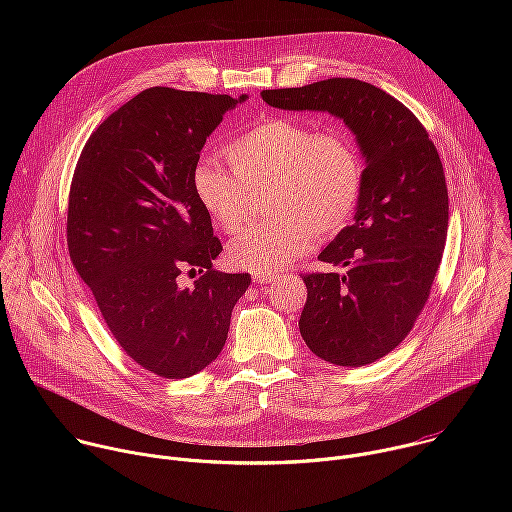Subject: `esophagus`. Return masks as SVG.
<instances>
[{
	"label": "esophagus",
	"mask_w": 512,
	"mask_h": 512,
	"mask_svg": "<svg viewBox=\"0 0 512 512\" xmlns=\"http://www.w3.org/2000/svg\"><path fill=\"white\" fill-rule=\"evenodd\" d=\"M277 277L275 275H253V281L255 283H261V285H267V283H273Z\"/></svg>",
	"instance_id": "esophagus-1"
}]
</instances>
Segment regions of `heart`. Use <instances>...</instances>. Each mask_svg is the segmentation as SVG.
<instances>
[{
    "label": "heart",
    "mask_w": 512,
    "mask_h": 512,
    "mask_svg": "<svg viewBox=\"0 0 512 512\" xmlns=\"http://www.w3.org/2000/svg\"><path fill=\"white\" fill-rule=\"evenodd\" d=\"M233 172L212 160L192 168V192L225 233H237L253 194L269 190L265 223L245 229L229 245V261L255 275H277L306 255L316 239L342 233L358 208L364 160L338 127L314 129L291 117H267L227 145Z\"/></svg>",
    "instance_id": "b5f03b06"
}]
</instances>
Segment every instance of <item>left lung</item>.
<instances>
[{"label": "left lung", "mask_w": 512, "mask_h": 512, "mask_svg": "<svg viewBox=\"0 0 512 512\" xmlns=\"http://www.w3.org/2000/svg\"><path fill=\"white\" fill-rule=\"evenodd\" d=\"M261 97L328 111L356 135L367 168L354 223L318 255L346 271L304 275L300 332L322 360L364 367L401 344L429 298L448 237L442 160L419 119L371 83L328 79Z\"/></svg>", "instance_id": "8db88e82"}]
</instances>
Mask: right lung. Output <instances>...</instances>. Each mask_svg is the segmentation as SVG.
I'll list each match as a JSON object with an SVG mask.
<instances>
[{
  "instance_id": "add662e5",
  "label": "right lung",
  "mask_w": 512,
  "mask_h": 512,
  "mask_svg": "<svg viewBox=\"0 0 512 512\" xmlns=\"http://www.w3.org/2000/svg\"><path fill=\"white\" fill-rule=\"evenodd\" d=\"M247 95L152 87L89 137L68 194L70 261L113 338L164 379L200 373L221 354L249 273H223L210 216L192 192L206 137ZM182 270L203 275L180 288Z\"/></svg>"
}]
</instances>
